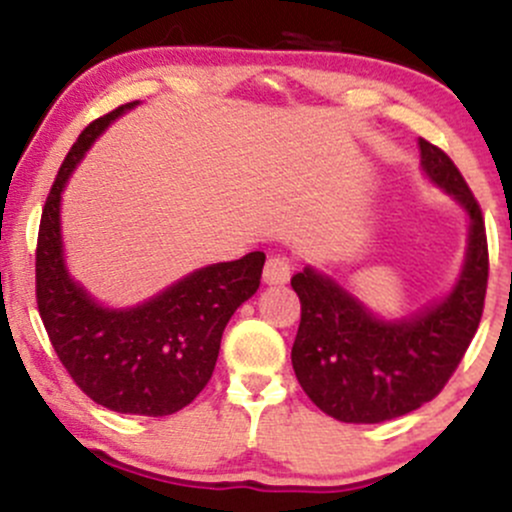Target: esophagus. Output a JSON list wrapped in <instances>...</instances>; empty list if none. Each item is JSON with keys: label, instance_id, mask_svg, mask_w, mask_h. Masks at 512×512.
<instances>
[{"label": "esophagus", "instance_id": "obj_1", "mask_svg": "<svg viewBox=\"0 0 512 512\" xmlns=\"http://www.w3.org/2000/svg\"><path fill=\"white\" fill-rule=\"evenodd\" d=\"M289 272H292V265H289L287 257L272 255L267 257L262 280H265V285H285V282H289Z\"/></svg>", "mask_w": 512, "mask_h": 512}]
</instances>
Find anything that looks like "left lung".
Listing matches in <instances>:
<instances>
[{
	"instance_id": "obj_1",
	"label": "left lung",
	"mask_w": 512,
	"mask_h": 512,
	"mask_svg": "<svg viewBox=\"0 0 512 512\" xmlns=\"http://www.w3.org/2000/svg\"><path fill=\"white\" fill-rule=\"evenodd\" d=\"M421 170L468 218L466 255L453 287L401 317H381L312 265L292 277L302 322L292 366L304 394L344 423H381L411 414L446 386L461 364L488 285L485 223L453 160L418 138Z\"/></svg>"
}]
</instances>
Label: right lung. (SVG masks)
<instances>
[{
  "label": "right lung",
  "mask_w": 512,
  "mask_h": 512,
  "mask_svg": "<svg viewBox=\"0 0 512 512\" xmlns=\"http://www.w3.org/2000/svg\"><path fill=\"white\" fill-rule=\"evenodd\" d=\"M136 106L89 123L61 163L41 213L36 302L51 347L89 399L118 414L170 416L213 376L227 322L260 287L265 252L200 267L133 307H106L71 277L61 195L96 138Z\"/></svg>",
  "instance_id": "obj_1"
}]
</instances>
